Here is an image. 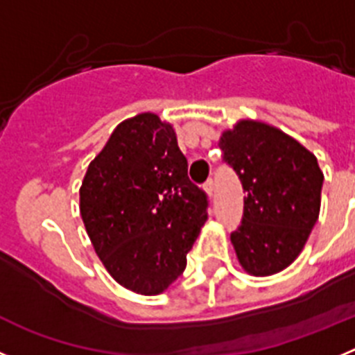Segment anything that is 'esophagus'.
I'll return each instance as SVG.
<instances>
[{"label":"esophagus","mask_w":355,"mask_h":355,"mask_svg":"<svg viewBox=\"0 0 355 355\" xmlns=\"http://www.w3.org/2000/svg\"><path fill=\"white\" fill-rule=\"evenodd\" d=\"M205 190L206 193H208L209 197H213V193H215V183H213V180H208L205 183Z\"/></svg>","instance_id":"esophagus-1"}]
</instances>
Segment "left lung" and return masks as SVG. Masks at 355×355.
<instances>
[{
  "label": "left lung",
  "mask_w": 355,
  "mask_h": 355,
  "mask_svg": "<svg viewBox=\"0 0 355 355\" xmlns=\"http://www.w3.org/2000/svg\"><path fill=\"white\" fill-rule=\"evenodd\" d=\"M218 147L243 187V216L231 233L252 275L284 270L306 245L320 213L324 174L315 155L265 122L240 121Z\"/></svg>",
  "instance_id": "8db88e82"
}]
</instances>
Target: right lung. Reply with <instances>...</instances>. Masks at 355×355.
<instances>
[{"instance_id": "obj_1", "label": "right lung", "mask_w": 355, "mask_h": 355, "mask_svg": "<svg viewBox=\"0 0 355 355\" xmlns=\"http://www.w3.org/2000/svg\"><path fill=\"white\" fill-rule=\"evenodd\" d=\"M80 211L96 254L128 290L158 295L187 266L208 218L171 124L155 114L121 122L87 168Z\"/></svg>"}]
</instances>
